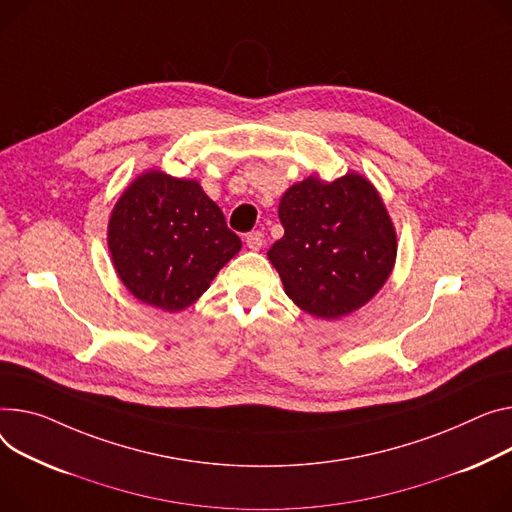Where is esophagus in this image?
<instances>
[{"mask_svg":"<svg viewBox=\"0 0 512 512\" xmlns=\"http://www.w3.org/2000/svg\"><path fill=\"white\" fill-rule=\"evenodd\" d=\"M263 232L261 230H253L247 234V247L253 251H259L263 247Z\"/></svg>","mask_w":512,"mask_h":512,"instance_id":"obj_1","label":"esophagus"}]
</instances>
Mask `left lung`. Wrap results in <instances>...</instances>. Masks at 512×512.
<instances>
[{
    "label": "left lung",
    "instance_id": "1",
    "mask_svg": "<svg viewBox=\"0 0 512 512\" xmlns=\"http://www.w3.org/2000/svg\"><path fill=\"white\" fill-rule=\"evenodd\" d=\"M278 216L284 236L267 257L302 311L337 319L387 282L397 238L383 199L364 177L304 179L284 193Z\"/></svg>",
    "mask_w": 512,
    "mask_h": 512
}]
</instances>
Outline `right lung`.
Here are the masks:
<instances>
[{"label":"right lung","mask_w":512,"mask_h":512,"mask_svg":"<svg viewBox=\"0 0 512 512\" xmlns=\"http://www.w3.org/2000/svg\"><path fill=\"white\" fill-rule=\"evenodd\" d=\"M109 251L135 298L175 313L208 290L220 267L241 251V238L197 181L152 170L119 197Z\"/></svg>","instance_id":"1"}]
</instances>
